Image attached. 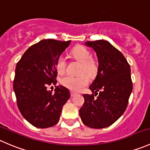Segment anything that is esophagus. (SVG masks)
Wrapping results in <instances>:
<instances>
[{
	"mask_svg": "<svg viewBox=\"0 0 150 150\" xmlns=\"http://www.w3.org/2000/svg\"><path fill=\"white\" fill-rule=\"evenodd\" d=\"M76 93H75V92H73V91H71V97H74V96H76Z\"/></svg>",
	"mask_w": 150,
	"mask_h": 150,
	"instance_id": "obj_1",
	"label": "esophagus"
}]
</instances>
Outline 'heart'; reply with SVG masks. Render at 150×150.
Here are the masks:
<instances>
[{
    "mask_svg": "<svg viewBox=\"0 0 150 150\" xmlns=\"http://www.w3.org/2000/svg\"><path fill=\"white\" fill-rule=\"evenodd\" d=\"M71 54L76 60L81 63L79 69V74L77 76H66L60 80V83L66 88L72 91H79L89 84V77H93L96 75L98 66L96 62L91 58V53L88 50L84 47L79 46L75 47L71 52ZM66 58L63 55H60L57 59L55 68L59 74H63L66 70Z\"/></svg>",
    "mask_w": 150,
    "mask_h": 150,
    "instance_id": "1",
    "label": "heart"
}]
</instances>
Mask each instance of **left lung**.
Wrapping results in <instances>:
<instances>
[{
	"mask_svg": "<svg viewBox=\"0 0 150 150\" xmlns=\"http://www.w3.org/2000/svg\"><path fill=\"white\" fill-rule=\"evenodd\" d=\"M85 45L96 52L98 68L89 87L93 94L83 95L84 103L79 115L85 125L104 128L116 122L127 108L133 90L130 67L123 54L109 41H87Z\"/></svg>",
	"mask_w": 150,
	"mask_h": 150,
	"instance_id": "1",
	"label": "left lung"
}]
</instances>
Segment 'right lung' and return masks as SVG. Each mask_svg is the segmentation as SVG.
Wrapping results in <instances>:
<instances>
[{
	"label": "right lung",
	"instance_id": "right-lung-1",
	"mask_svg": "<svg viewBox=\"0 0 150 150\" xmlns=\"http://www.w3.org/2000/svg\"><path fill=\"white\" fill-rule=\"evenodd\" d=\"M70 43L41 40L29 47L17 63L14 80L17 106L23 117L35 127L56 125L70 98V92L63 86H57L54 93L47 90V86L57 84L56 61Z\"/></svg>",
	"mask_w": 150,
	"mask_h": 150
}]
</instances>
